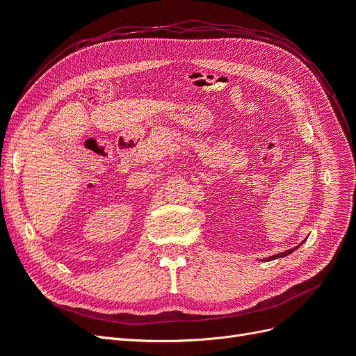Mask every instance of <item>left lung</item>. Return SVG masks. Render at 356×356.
<instances>
[{"instance_id": "1", "label": "left lung", "mask_w": 356, "mask_h": 356, "mask_svg": "<svg viewBox=\"0 0 356 356\" xmlns=\"http://www.w3.org/2000/svg\"><path fill=\"white\" fill-rule=\"evenodd\" d=\"M293 251H296V250H289V251H285V252H282V254H277V255H273V257H270L268 258V260H272V258H279V257H285V255H288V254H291Z\"/></svg>"}]
</instances>
